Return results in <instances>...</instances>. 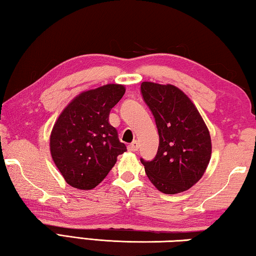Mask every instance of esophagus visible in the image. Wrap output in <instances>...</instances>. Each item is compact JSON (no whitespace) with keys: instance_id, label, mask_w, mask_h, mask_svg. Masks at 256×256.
Here are the masks:
<instances>
[{"instance_id":"obj_1","label":"esophagus","mask_w":256,"mask_h":256,"mask_svg":"<svg viewBox=\"0 0 256 256\" xmlns=\"http://www.w3.org/2000/svg\"><path fill=\"white\" fill-rule=\"evenodd\" d=\"M128 149L130 151H138V141H133L131 144H128Z\"/></svg>"}]
</instances>
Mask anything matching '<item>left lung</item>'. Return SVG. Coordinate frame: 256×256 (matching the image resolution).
<instances>
[{
	"mask_svg": "<svg viewBox=\"0 0 256 256\" xmlns=\"http://www.w3.org/2000/svg\"><path fill=\"white\" fill-rule=\"evenodd\" d=\"M141 94L159 134L156 157L141 158L151 183L164 194L184 192L198 183L211 158V138L190 99L172 84L142 82Z\"/></svg>",
	"mask_w": 256,
	"mask_h": 256,
	"instance_id": "8db88e82",
	"label": "left lung"
}]
</instances>
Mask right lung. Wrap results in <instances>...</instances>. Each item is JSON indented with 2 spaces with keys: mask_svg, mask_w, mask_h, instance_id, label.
Returning <instances> with one entry per match:
<instances>
[{
  "mask_svg": "<svg viewBox=\"0 0 256 256\" xmlns=\"http://www.w3.org/2000/svg\"><path fill=\"white\" fill-rule=\"evenodd\" d=\"M125 94L122 84H106L76 96L60 112L50 134V154L66 183L92 190L126 151L110 112Z\"/></svg>",
  "mask_w": 256,
  "mask_h": 256,
  "instance_id": "1",
  "label": "right lung"
}]
</instances>
